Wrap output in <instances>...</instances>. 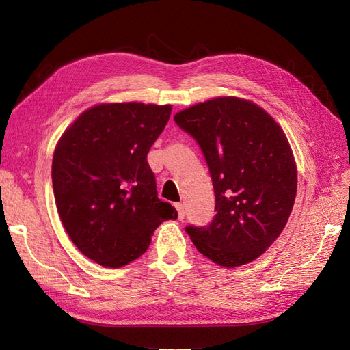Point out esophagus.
I'll list each match as a JSON object with an SVG mask.
<instances>
[{
  "mask_svg": "<svg viewBox=\"0 0 350 350\" xmlns=\"http://www.w3.org/2000/svg\"><path fill=\"white\" fill-rule=\"evenodd\" d=\"M176 209H177V214H178V219H183L185 218V206H183V204H176Z\"/></svg>",
  "mask_w": 350,
  "mask_h": 350,
  "instance_id": "esophagus-1",
  "label": "esophagus"
}]
</instances>
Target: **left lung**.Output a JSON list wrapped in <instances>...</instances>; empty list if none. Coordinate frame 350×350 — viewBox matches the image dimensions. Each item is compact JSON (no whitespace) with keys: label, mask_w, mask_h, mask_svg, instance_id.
<instances>
[{"label":"left lung","mask_w":350,"mask_h":350,"mask_svg":"<svg viewBox=\"0 0 350 350\" xmlns=\"http://www.w3.org/2000/svg\"><path fill=\"white\" fill-rule=\"evenodd\" d=\"M201 146L213 178L215 217L187 226L196 249L233 268L252 262L280 236L296 198V163L283 129L265 109L219 96L174 116Z\"/></svg>","instance_id":"obj_1"}]
</instances>
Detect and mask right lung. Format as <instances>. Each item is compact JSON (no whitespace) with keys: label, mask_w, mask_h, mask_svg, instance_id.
I'll return each instance as SVG.
<instances>
[{"label":"right lung","mask_w":350,"mask_h":350,"mask_svg":"<svg viewBox=\"0 0 350 350\" xmlns=\"http://www.w3.org/2000/svg\"><path fill=\"white\" fill-rule=\"evenodd\" d=\"M172 105L98 104L59 137L53 157V187L68 237L96 264L120 268L151 245L155 228L176 219L161 201L146 161Z\"/></svg>","instance_id":"add662e5"}]
</instances>
